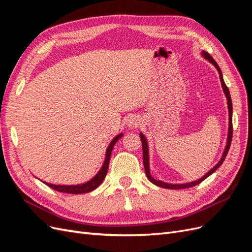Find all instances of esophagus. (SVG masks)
<instances>
[{
	"mask_svg": "<svg viewBox=\"0 0 252 252\" xmlns=\"http://www.w3.org/2000/svg\"><path fill=\"white\" fill-rule=\"evenodd\" d=\"M129 128H134V127H138L140 125V120L138 118H134L131 117L128 119V123H127Z\"/></svg>",
	"mask_w": 252,
	"mask_h": 252,
	"instance_id": "34e87169",
	"label": "esophagus"
}]
</instances>
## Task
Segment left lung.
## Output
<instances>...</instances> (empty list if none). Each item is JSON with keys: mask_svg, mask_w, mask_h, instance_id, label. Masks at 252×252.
Listing matches in <instances>:
<instances>
[{"mask_svg": "<svg viewBox=\"0 0 252 252\" xmlns=\"http://www.w3.org/2000/svg\"><path fill=\"white\" fill-rule=\"evenodd\" d=\"M203 57L208 60L209 62L215 65V67L218 69L219 71V74H220V83H222V87H223V91L224 94L226 95V98H227V104H228V110H229V128H228V136H227V144H226V147H225V150H224V154L222 156V158H220V159L219 161V163L213 167L212 169H210V171H208L207 173H206L204 177H202L201 179L196 180L194 182H190V183H185V184H168V183H165V182H162V181H157L155 180L154 178L151 177L150 174V171H149V155H148V144H147V140L146 138H145L143 133H140V136H141V141H142V147H143V163H144V168H145V173H146L148 180L152 183V184H155L158 187H162V188H168V189H184V188H189V187H193L197 184H200V183H202L205 179H207L209 175H211L213 172H215L219 167L223 164L224 159L228 154V151H229V148H230V144H231V139H232V102H231V97H230V93H229V89H228V87L226 86V84L224 82V79H223V74H222V71H220L219 65L217 64V62L215 60L212 59V57L209 55L208 52H205L203 51L202 52Z\"/></svg>", "mask_w": 252, "mask_h": 252, "instance_id": "obj_1", "label": "left lung"}]
</instances>
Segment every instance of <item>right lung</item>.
Returning a JSON list of instances; mask_svg holds the SVG:
<instances>
[{"label":"right lung","instance_id":"add662e5","mask_svg":"<svg viewBox=\"0 0 252 252\" xmlns=\"http://www.w3.org/2000/svg\"><path fill=\"white\" fill-rule=\"evenodd\" d=\"M122 136H123V133H120L110 142L107 150H106V157H105V161H104L102 168L95 174V177H94L90 181L84 183V184H79V185H55V184H49V183H46V182H44V184H46L47 186L57 190V191H59V192H65V193H71V194H81V193H87V192L93 191V190H94L95 188H97L102 184V182L105 179L106 174H107L110 156H111L113 146H114V144L118 142V140L120 138H122Z\"/></svg>","mask_w":252,"mask_h":252}]
</instances>
